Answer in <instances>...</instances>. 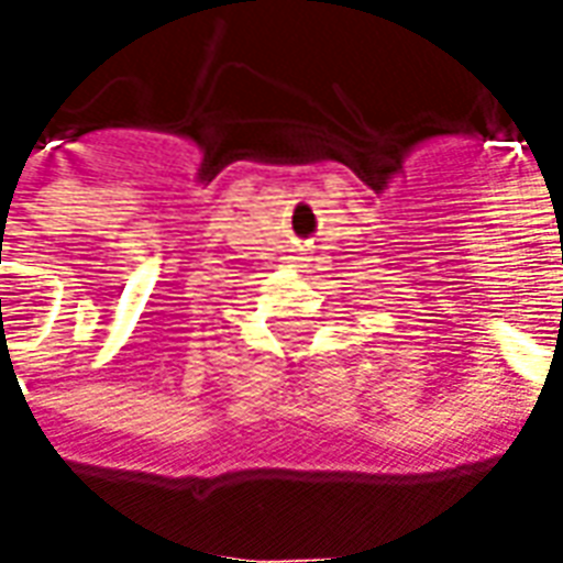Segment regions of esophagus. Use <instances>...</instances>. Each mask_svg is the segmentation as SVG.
I'll use <instances>...</instances> for the list:
<instances>
[{
  "mask_svg": "<svg viewBox=\"0 0 563 563\" xmlns=\"http://www.w3.org/2000/svg\"><path fill=\"white\" fill-rule=\"evenodd\" d=\"M295 262H307V258H301V256H298V258H295ZM298 268H305V265H298Z\"/></svg>",
  "mask_w": 563,
  "mask_h": 563,
  "instance_id": "esophagus-1",
  "label": "esophagus"
}]
</instances>
